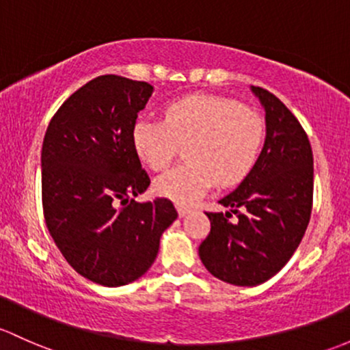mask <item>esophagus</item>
Listing matches in <instances>:
<instances>
[{"label":"esophagus","instance_id":"34e87169","mask_svg":"<svg viewBox=\"0 0 350 350\" xmlns=\"http://www.w3.org/2000/svg\"><path fill=\"white\" fill-rule=\"evenodd\" d=\"M176 208H178V213H179V216H181V218H183V216H186L187 213H191V208H189V206L178 204V206H176Z\"/></svg>","mask_w":350,"mask_h":350}]
</instances>
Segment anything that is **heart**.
<instances>
[{
	"instance_id": "obj_1",
	"label": "heart",
	"mask_w": 350,
	"mask_h": 350,
	"mask_svg": "<svg viewBox=\"0 0 350 350\" xmlns=\"http://www.w3.org/2000/svg\"><path fill=\"white\" fill-rule=\"evenodd\" d=\"M186 163L154 181L161 196L191 204L215 183L233 186L246 178L265 144V122L238 102L187 95L165 107V119L141 117L132 126V146L154 171L167 167L185 146Z\"/></svg>"
}]
</instances>
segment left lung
I'll return each mask as SVG.
<instances>
[{"mask_svg":"<svg viewBox=\"0 0 350 350\" xmlns=\"http://www.w3.org/2000/svg\"><path fill=\"white\" fill-rule=\"evenodd\" d=\"M265 109L262 152L240 186L206 213L211 231L200 258L213 277L238 286L267 282L299 248L314 200V156L304 127L280 98L252 87ZM234 214L237 218L230 220Z\"/></svg>","mask_w":350,"mask_h":350,"instance_id":"1","label":"left lung"}]
</instances>
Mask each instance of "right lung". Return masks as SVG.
<instances>
[{
    "label": "right lung",
    "mask_w": 350,
    "mask_h": 350,
    "mask_svg": "<svg viewBox=\"0 0 350 350\" xmlns=\"http://www.w3.org/2000/svg\"><path fill=\"white\" fill-rule=\"evenodd\" d=\"M154 87L100 75L57 110L42 147L43 215L70 267L104 286L146 273L161 234L178 218L165 198L132 200L149 187L132 146V126Z\"/></svg>",
    "instance_id": "1"
}]
</instances>
